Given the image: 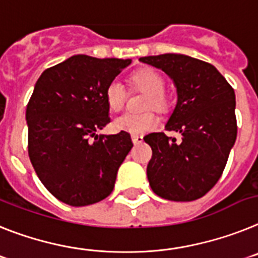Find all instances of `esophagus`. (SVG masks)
<instances>
[{
	"label": "esophagus",
	"instance_id": "1",
	"mask_svg": "<svg viewBox=\"0 0 258 258\" xmlns=\"http://www.w3.org/2000/svg\"><path fill=\"white\" fill-rule=\"evenodd\" d=\"M131 139H132V142H134V144H140V143H143L142 135H132Z\"/></svg>",
	"mask_w": 258,
	"mask_h": 258
}]
</instances>
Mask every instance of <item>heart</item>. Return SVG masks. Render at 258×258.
<instances>
[{
	"label": "heart",
	"instance_id": "b5f03b06",
	"mask_svg": "<svg viewBox=\"0 0 258 258\" xmlns=\"http://www.w3.org/2000/svg\"><path fill=\"white\" fill-rule=\"evenodd\" d=\"M130 86L132 88L142 91L147 95L144 107L165 110L167 107V97L165 95L166 82L165 78L154 69H142L130 76ZM105 101L109 110L118 113L123 109L126 102V89L118 82H111L105 89ZM158 119L151 111L142 114L126 113L118 116L113 123L114 130L122 132H128L132 135L144 134L147 131L156 128Z\"/></svg>",
	"mask_w": 258,
	"mask_h": 258
}]
</instances>
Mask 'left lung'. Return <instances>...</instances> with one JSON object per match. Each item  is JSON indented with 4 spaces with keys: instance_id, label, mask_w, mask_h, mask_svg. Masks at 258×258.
<instances>
[{
    "instance_id": "8db88e82",
    "label": "left lung",
    "mask_w": 258,
    "mask_h": 258,
    "mask_svg": "<svg viewBox=\"0 0 258 258\" xmlns=\"http://www.w3.org/2000/svg\"><path fill=\"white\" fill-rule=\"evenodd\" d=\"M140 62L161 69L175 84L178 101L165 128L182 135V142L163 132L144 138L152 148L149 184L166 200H197L219 180L236 140L234 89L213 64L188 55H149Z\"/></svg>"
}]
</instances>
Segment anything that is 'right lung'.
Instances as JSON below:
<instances>
[{
	"instance_id": "add662e5",
	"label": "right lung",
	"mask_w": 258,
	"mask_h": 258,
	"mask_svg": "<svg viewBox=\"0 0 258 258\" xmlns=\"http://www.w3.org/2000/svg\"><path fill=\"white\" fill-rule=\"evenodd\" d=\"M131 59L73 55L46 69L26 110L28 156L49 192L73 207L104 200L132 148L128 132L100 135L109 118L105 89Z\"/></svg>"
}]
</instances>
